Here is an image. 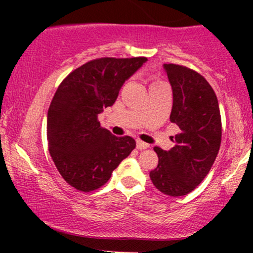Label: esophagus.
Wrapping results in <instances>:
<instances>
[{
    "instance_id": "obj_1",
    "label": "esophagus",
    "mask_w": 253,
    "mask_h": 253,
    "mask_svg": "<svg viewBox=\"0 0 253 253\" xmlns=\"http://www.w3.org/2000/svg\"><path fill=\"white\" fill-rule=\"evenodd\" d=\"M136 143H137V148H138V149H141V150L149 148V144H148V143L141 141V139H137Z\"/></svg>"
}]
</instances>
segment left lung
<instances>
[{
    "label": "left lung",
    "mask_w": 253,
    "mask_h": 253,
    "mask_svg": "<svg viewBox=\"0 0 253 253\" xmlns=\"http://www.w3.org/2000/svg\"><path fill=\"white\" fill-rule=\"evenodd\" d=\"M172 89L170 121L180 128L170 150L155 147L159 162L149 172L164 195L178 197L195 190L211 170L221 142L218 99L203 76L185 66L164 65Z\"/></svg>",
    "instance_id": "8db88e82"
}]
</instances>
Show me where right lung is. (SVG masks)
<instances>
[{"instance_id":"right-lung-1","label":"right lung","mask_w":253,"mask_h":253,"mask_svg":"<svg viewBox=\"0 0 253 253\" xmlns=\"http://www.w3.org/2000/svg\"><path fill=\"white\" fill-rule=\"evenodd\" d=\"M145 57H103L76 68L62 81L47 111L48 152L63 180L90 192L105 185L112 171L136 148L132 137H116L98 116L114 105L125 82Z\"/></svg>"}]
</instances>
